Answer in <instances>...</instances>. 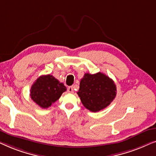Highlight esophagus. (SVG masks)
Here are the masks:
<instances>
[{"label": "esophagus", "instance_id": "esophagus-1", "mask_svg": "<svg viewBox=\"0 0 156 156\" xmlns=\"http://www.w3.org/2000/svg\"><path fill=\"white\" fill-rule=\"evenodd\" d=\"M67 91H68V92H69V93L73 92V87H68V88H67Z\"/></svg>", "mask_w": 156, "mask_h": 156}]
</instances>
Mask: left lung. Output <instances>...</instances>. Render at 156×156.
<instances>
[{
  "label": "left lung",
  "mask_w": 156,
  "mask_h": 156,
  "mask_svg": "<svg viewBox=\"0 0 156 156\" xmlns=\"http://www.w3.org/2000/svg\"><path fill=\"white\" fill-rule=\"evenodd\" d=\"M77 94L85 108L97 112L107 107L115 99L116 87L112 79L101 72L86 73L80 81Z\"/></svg>",
  "instance_id": "8db88e82"
}]
</instances>
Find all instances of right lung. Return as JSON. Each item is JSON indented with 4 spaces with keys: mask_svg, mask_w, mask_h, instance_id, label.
<instances>
[{
    "mask_svg": "<svg viewBox=\"0 0 156 156\" xmlns=\"http://www.w3.org/2000/svg\"><path fill=\"white\" fill-rule=\"evenodd\" d=\"M67 88L52 75H42L32 85L31 99L42 108H47L59 99Z\"/></svg>",
    "mask_w": 156,
    "mask_h": 156,
    "instance_id": "right-lung-1",
    "label": "right lung"
}]
</instances>
